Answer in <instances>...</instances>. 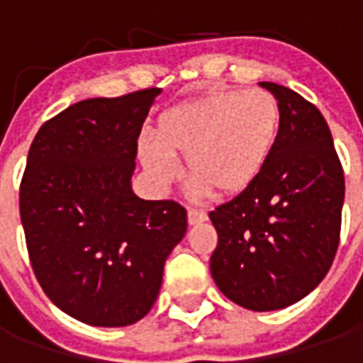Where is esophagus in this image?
I'll return each mask as SVG.
<instances>
[{
    "label": "esophagus",
    "mask_w": 363,
    "mask_h": 363,
    "mask_svg": "<svg viewBox=\"0 0 363 363\" xmlns=\"http://www.w3.org/2000/svg\"><path fill=\"white\" fill-rule=\"evenodd\" d=\"M208 220V213L204 210H198V208H190L189 210V223L190 225H196V223H202V221Z\"/></svg>",
    "instance_id": "1"
}]
</instances>
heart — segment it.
<instances>
[{"label": "heart", "instance_id": "b5f03b06", "mask_svg": "<svg viewBox=\"0 0 363 363\" xmlns=\"http://www.w3.org/2000/svg\"><path fill=\"white\" fill-rule=\"evenodd\" d=\"M278 130L280 104L268 91H216L163 112L138 155L161 186L179 174L173 159H184L196 194L235 196L264 171Z\"/></svg>", "mask_w": 363, "mask_h": 363}]
</instances>
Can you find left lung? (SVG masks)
Listing matches in <instances>:
<instances>
[{"mask_svg": "<svg viewBox=\"0 0 363 363\" xmlns=\"http://www.w3.org/2000/svg\"><path fill=\"white\" fill-rule=\"evenodd\" d=\"M260 85L280 104L278 142L259 179L210 212V270L233 303L276 311L317 288L335 260L344 171L319 108L284 85Z\"/></svg>", "mask_w": 363, "mask_h": 363, "instance_id": "left-lung-1", "label": "left lung"}]
</instances>
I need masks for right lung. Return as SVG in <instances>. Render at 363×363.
Masks as SVG:
<instances>
[{"mask_svg":"<svg viewBox=\"0 0 363 363\" xmlns=\"http://www.w3.org/2000/svg\"><path fill=\"white\" fill-rule=\"evenodd\" d=\"M159 93L79 101L44 122L28 150L19 192L28 259L52 303L85 325L145 317L186 233L179 202L132 190L138 138Z\"/></svg>","mask_w":363,"mask_h":363,"instance_id":"obj_1","label":"right lung"}]
</instances>
